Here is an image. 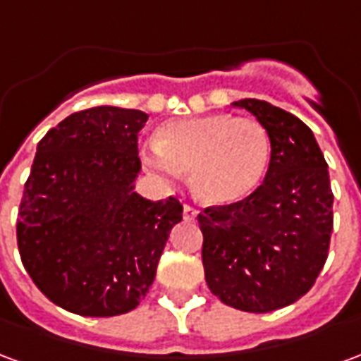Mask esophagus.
Listing matches in <instances>:
<instances>
[{
	"label": "esophagus",
	"instance_id": "esophagus-1",
	"mask_svg": "<svg viewBox=\"0 0 361 361\" xmlns=\"http://www.w3.org/2000/svg\"><path fill=\"white\" fill-rule=\"evenodd\" d=\"M199 211H197L195 207H191V204H185L183 207V220H195Z\"/></svg>",
	"mask_w": 361,
	"mask_h": 361
}]
</instances>
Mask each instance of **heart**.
I'll use <instances>...</instances> for the list:
<instances>
[{"label": "heart", "instance_id": "1", "mask_svg": "<svg viewBox=\"0 0 361 361\" xmlns=\"http://www.w3.org/2000/svg\"><path fill=\"white\" fill-rule=\"evenodd\" d=\"M271 158L265 127L232 114H203L166 121L142 162L166 181L189 170L191 189L209 204H232L257 188Z\"/></svg>", "mask_w": 361, "mask_h": 361}]
</instances>
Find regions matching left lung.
<instances>
[{
  "label": "left lung",
  "mask_w": 361,
  "mask_h": 361,
  "mask_svg": "<svg viewBox=\"0 0 361 361\" xmlns=\"http://www.w3.org/2000/svg\"><path fill=\"white\" fill-rule=\"evenodd\" d=\"M232 106L265 127L271 162L250 197L197 216L204 279L230 307L269 313L300 300L325 265L333 234L329 166L302 119L257 98Z\"/></svg>",
  "instance_id": "left-lung-1"
}]
</instances>
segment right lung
Here are the masks:
<instances>
[{
	"label": "right lung",
	"mask_w": 361,
	"mask_h": 361,
	"mask_svg": "<svg viewBox=\"0 0 361 361\" xmlns=\"http://www.w3.org/2000/svg\"><path fill=\"white\" fill-rule=\"evenodd\" d=\"M141 110L75 111L36 147L17 219L23 265L50 302L85 317L135 310L149 292L178 199L135 191Z\"/></svg>",
	"instance_id": "add662e5"
}]
</instances>
